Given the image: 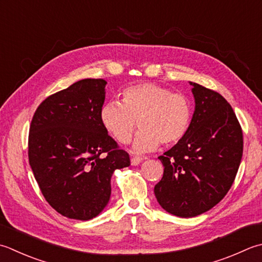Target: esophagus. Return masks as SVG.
Wrapping results in <instances>:
<instances>
[{
    "label": "esophagus",
    "mask_w": 262,
    "mask_h": 262,
    "mask_svg": "<svg viewBox=\"0 0 262 262\" xmlns=\"http://www.w3.org/2000/svg\"><path fill=\"white\" fill-rule=\"evenodd\" d=\"M143 161V158H141V157H133L132 159H130V163H132V166H137V165H140V163Z\"/></svg>",
    "instance_id": "34e87169"
}]
</instances>
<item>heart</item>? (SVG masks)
<instances>
[{
	"mask_svg": "<svg viewBox=\"0 0 262 262\" xmlns=\"http://www.w3.org/2000/svg\"><path fill=\"white\" fill-rule=\"evenodd\" d=\"M192 104L185 95L153 83L132 85L122 91L121 102L109 101L101 106L100 121L105 132L121 144L130 141L136 124L133 150L153 151L162 143L178 144L192 122Z\"/></svg>",
	"mask_w": 262,
	"mask_h": 262,
	"instance_id": "b5f03b06",
	"label": "heart"
}]
</instances>
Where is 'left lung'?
<instances>
[{
  "mask_svg": "<svg viewBox=\"0 0 262 262\" xmlns=\"http://www.w3.org/2000/svg\"><path fill=\"white\" fill-rule=\"evenodd\" d=\"M195 110L187 135L158 159L163 176L155 186L160 206L177 217L208 211L229 191L243 155L235 112L217 92L192 83Z\"/></svg>",
  "mask_w": 262,
  "mask_h": 262,
  "instance_id": "obj_1",
  "label": "left lung"
}]
</instances>
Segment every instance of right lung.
<instances>
[{
  "label": "right lung",
  "instance_id": "1",
  "mask_svg": "<svg viewBox=\"0 0 262 262\" xmlns=\"http://www.w3.org/2000/svg\"><path fill=\"white\" fill-rule=\"evenodd\" d=\"M104 79L87 78L50 95L36 109L28 137V159L46 201L62 216L90 220L111 195L116 169L129 156L102 126Z\"/></svg>",
  "mask_w": 262,
  "mask_h": 262
}]
</instances>
